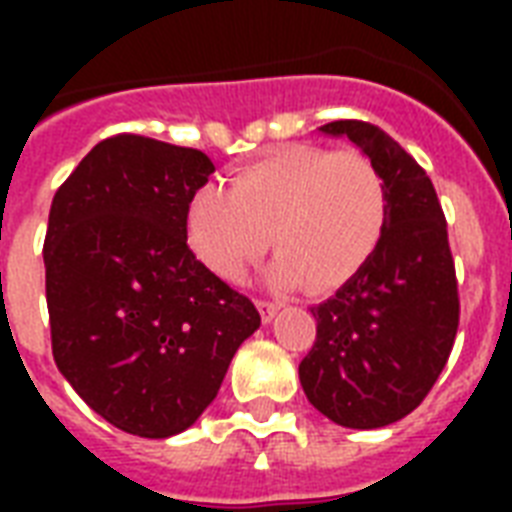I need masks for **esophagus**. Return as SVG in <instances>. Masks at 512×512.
<instances>
[{"label": "esophagus", "instance_id": "esophagus-1", "mask_svg": "<svg viewBox=\"0 0 512 512\" xmlns=\"http://www.w3.org/2000/svg\"><path fill=\"white\" fill-rule=\"evenodd\" d=\"M281 305L279 303H273V300H257V311H260V316H263L265 324H271L273 316L279 313Z\"/></svg>", "mask_w": 512, "mask_h": 512}]
</instances>
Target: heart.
Listing matches in <instances>:
<instances>
[{"label":"heart","mask_w":512,"mask_h":512,"mask_svg":"<svg viewBox=\"0 0 512 512\" xmlns=\"http://www.w3.org/2000/svg\"><path fill=\"white\" fill-rule=\"evenodd\" d=\"M388 215V183L364 151L284 146L244 164L231 188L193 193L185 231L193 255L220 279H239L273 233V284L324 295L372 260Z\"/></svg>","instance_id":"heart-1"}]
</instances>
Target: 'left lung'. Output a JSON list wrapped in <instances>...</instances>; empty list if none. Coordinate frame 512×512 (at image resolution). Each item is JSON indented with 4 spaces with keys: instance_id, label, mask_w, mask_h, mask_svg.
Masks as SVG:
<instances>
[{
    "instance_id": "obj_1",
    "label": "left lung",
    "mask_w": 512,
    "mask_h": 512,
    "mask_svg": "<svg viewBox=\"0 0 512 512\" xmlns=\"http://www.w3.org/2000/svg\"><path fill=\"white\" fill-rule=\"evenodd\" d=\"M385 175L388 228L372 260L335 297L311 308L316 342L300 361L308 401L342 428L372 430L414 412L449 361L460 295L446 217L420 164L377 124L340 119Z\"/></svg>"
}]
</instances>
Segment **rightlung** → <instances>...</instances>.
<instances>
[{
  "label": "right lung",
  "mask_w": 512,
  "mask_h": 512,
  "mask_svg": "<svg viewBox=\"0 0 512 512\" xmlns=\"http://www.w3.org/2000/svg\"><path fill=\"white\" fill-rule=\"evenodd\" d=\"M215 164L143 135L100 140L55 191L44 236L52 356L90 409L140 438L191 428L255 303L188 247L185 212Z\"/></svg>",
  "instance_id": "1"
}]
</instances>
